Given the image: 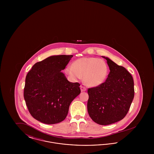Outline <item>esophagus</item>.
<instances>
[{"mask_svg": "<svg viewBox=\"0 0 154 154\" xmlns=\"http://www.w3.org/2000/svg\"><path fill=\"white\" fill-rule=\"evenodd\" d=\"M80 89L81 92H85V91H87V88H85V87L82 86V85H81Z\"/></svg>", "mask_w": 154, "mask_h": 154, "instance_id": "obj_1", "label": "esophagus"}]
</instances>
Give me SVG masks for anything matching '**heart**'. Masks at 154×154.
Listing matches in <instances>:
<instances>
[{"label":"heart","mask_w":154,"mask_h":154,"mask_svg":"<svg viewBox=\"0 0 154 154\" xmlns=\"http://www.w3.org/2000/svg\"><path fill=\"white\" fill-rule=\"evenodd\" d=\"M66 73L73 80H80L84 76L85 82L89 87H97L103 84L107 78L108 67L101 59L85 57L79 59L73 65H68Z\"/></svg>","instance_id":"heart-1"}]
</instances>
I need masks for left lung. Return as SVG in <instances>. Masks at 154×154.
Here are the masks:
<instances>
[{"mask_svg": "<svg viewBox=\"0 0 154 154\" xmlns=\"http://www.w3.org/2000/svg\"><path fill=\"white\" fill-rule=\"evenodd\" d=\"M102 57L107 60L110 73L100 85L88 89L87 109L95 122L107 125L121 121L127 114L134 98V82L125 67Z\"/></svg>", "mask_w": 154, "mask_h": 154, "instance_id": "obj_1", "label": "left lung"}]
</instances>
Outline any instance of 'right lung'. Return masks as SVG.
I'll return each mask as SVG.
<instances>
[{"instance_id":"obj_1","label":"right lung","mask_w":154,"mask_h":154,"mask_svg":"<svg viewBox=\"0 0 154 154\" xmlns=\"http://www.w3.org/2000/svg\"><path fill=\"white\" fill-rule=\"evenodd\" d=\"M72 55H52L37 62L27 74L23 96L31 116L46 124L63 121L70 103L80 94L78 82L67 80L64 70Z\"/></svg>"}]
</instances>
